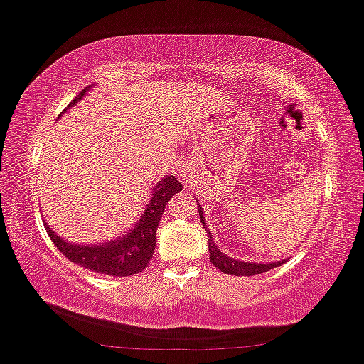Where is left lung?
Returning <instances> with one entry per match:
<instances>
[{"label": "left lung", "instance_id": "left-lung-1", "mask_svg": "<svg viewBox=\"0 0 364 364\" xmlns=\"http://www.w3.org/2000/svg\"><path fill=\"white\" fill-rule=\"evenodd\" d=\"M198 212L199 217H201L203 225H205V217H203V208L198 205ZM206 229V228H205ZM208 232V250H210V262L215 265L217 269H220L222 272L225 274H232V276H255L260 274V272L271 271V269L277 267V265H283L287 260H279V262H272V264H257V262H245V260H237L229 257L228 253L220 252V248H217L215 241L212 240V232L206 229Z\"/></svg>", "mask_w": 364, "mask_h": 364}]
</instances>
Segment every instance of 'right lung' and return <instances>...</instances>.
I'll return each instance as SVG.
<instances>
[{
	"mask_svg": "<svg viewBox=\"0 0 364 364\" xmlns=\"http://www.w3.org/2000/svg\"><path fill=\"white\" fill-rule=\"evenodd\" d=\"M90 88V87H88ZM85 88L80 95L74 97V100L68 105L73 107L80 99H83ZM64 109V111H68ZM182 183L173 177L161 178L156 187L152 189V198L149 199V205L144 210L142 217L136 222L135 228L124 236H119L118 240H112L109 243L100 245H74L69 241L62 240L58 234L53 232L48 228L45 220L46 232L52 237L53 245L57 246L58 252L65 255V259L88 269V271L99 272L105 276H132L136 272L144 271L149 265L152 259V253L156 248V230H158L161 215L165 212V206L168 205L171 196L181 193Z\"/></svg>",
	"mask_w": 364,
	"mask_h": 364,
	"instance_id": "1",
	"label": "right lung"
}]
</instances>
